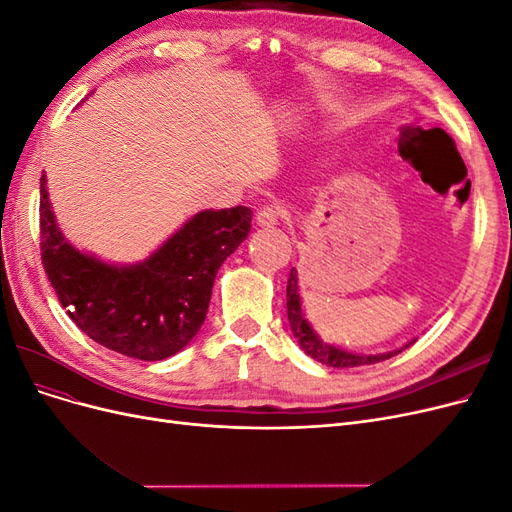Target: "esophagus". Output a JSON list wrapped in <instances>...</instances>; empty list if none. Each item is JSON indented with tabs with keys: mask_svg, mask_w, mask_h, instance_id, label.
Listing matches in <instances>:
<instances>
[{
	"mask_svg": "<svg viewBox=\"0 0 512 512\" xmlns=\"http://www.w3.org/2000/svg\"><path fill=\"white\" fill-rule=\"evenodd\" d=\"M284 215H286L284 209L267 205V207H262V209L256 213V224H258V226L273 228V226L280 224V220L284 218Z\"/></svg>",
	"mask_w": 512,
	"mask_h": 512,
	"instance_id": "1",
	"label": "esophagus"
}]
</instances>
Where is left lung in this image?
<instances>
[{
  "mask_svg": "<svg viewBox=\"0 0 512 512\" xmlns=\"http://www.w3.org/2000/svg\"><path fill=\"white\" fill-rule=\"evenodd\" d=\"M286 309H288L290 329H292L294 337H297L299 346L305 350V354H309L312 359H316L318 363L327 365V367H359V365L380 363V361L391 359L393 354H399L401 350L414 344V342H410L404 348L393 350V352H382V354H354L348 350H339L331 344H324L322 339L316 335V331L312 329V324H309L303 316L299 284H297V269H290L288 286H286Z\"/></svg>",
  "mask_w": 512,
  "mask_h": 512,
  "instance_id": "left-lung-1",
  "label": "left lung"
}]
</instances>
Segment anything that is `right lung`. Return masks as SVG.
Listing matches in <instances>:
<instances>
[{"instance_id": "right-lung-1", "label": "right lung", "mask_w": 512, "mask_h": 512, "mask_svg": "<svg viewBox=\"0 0 512 512\" xmlns=\"http://www.w3.org/2000/svg\"><path fill=\"white\" fill-rule=\"evenodd\" d=\"M40 177V252L49 282L85 335L141 361L188 346L207 316L215 275L250 235L252 209L200 211L143 262L108 265L72 247Z\"/></svg>"}]
</instances>
